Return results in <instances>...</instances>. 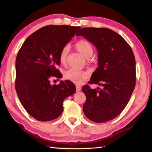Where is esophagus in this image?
<instances>
[{"instance_id": "obj_1", "label": "esophagus", "mask_w": 152, "mask_h": 152, "mask_svg": "<svg viewBox=\"0 0 152 152\" xmlns=\"http://www.w3.org/2000/svg\"><path fill=\"white\" fill-rule=\"evenodd\" d=\"M81 87H80V86H79V85H77L76 86V91H77V92H78V91H81Z\"/></svg>"}]
</instances>
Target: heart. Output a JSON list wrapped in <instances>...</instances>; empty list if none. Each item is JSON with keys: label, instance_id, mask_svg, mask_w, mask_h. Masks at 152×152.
Returning <instances> with one entry per match:
<instances>
[{"label": "heart", "instance_id": "obj_1", "mask_svg": "<svg viewBox=\"0 0 152 152\" xmlns=\"http://www.w3.org/2000/svg\"><path fill=\"white\" fill-rule=\"evenodd\" d=\"M76 49L85 58H89L93 55V48L89 42L86 40H80L75 44ZM68 47L65 46L61 49L59 53V61L61 64H64L66 61L68 54ZM88 77V73L85 71L70 69L66 71L64 73L65 79L74 83L75 84H81L83 81L87 79Z\"/></svg>", "mask_w": 152, "mask_h": 152}]
</instances>
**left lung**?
<instances>
[{
  "instance_id": "obj_1",
  "label": "left lung",
  "mask_w": 152,
  "mask_h": 152,
  "mask_svg": "<svg viewBox=\"0 0 152 152\" xmlns=\"http://www.w3.org/2000/svg\"><path fill=\"white\" fill-rule=\"evenodd\" d=\"M76 36H83L98 51L99 67L91 83L82 88L86 96L83 110L90 121L102 123L118 116L124 109L136 85V60L131 47L118 33L106 28H83Z\"/></svg>"
}]
</instances>
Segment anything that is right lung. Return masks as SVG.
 <instances>
[{"label": "right lung", "mask_w": 152, "mask_h": 152, "mask_svg": "<svg viewBox=\"0 0 152 152\" xmlns=\"http://www.w3.org/2000/svg\"><path fill=\"white\" fill-rule=\"evenodd\" d=\"M81 27L50 25L24 41L16 59L15 88L23 107L31 116L45 122L61 115L63 102L76 91L70 81L51 85L50 78H60L59 53Z\"/></svg>", "instance_id": "obj_1"}]
</instances>
